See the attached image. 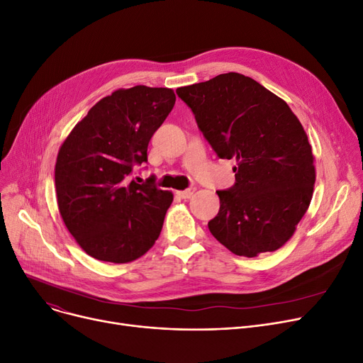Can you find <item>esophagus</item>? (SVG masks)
I'll return each instance as SVG.
<instances>
[{
	"label": "esophagus",
	"instance_id": "34e87169",
	"mask_svg": "<svg viewBox=\"0 0 363 363\" xmlns=\"http://www.w3.org/2000/svg\"><path fill=\"white\" fill-rule=\"evenodd\" d=\"M195 194V187H187L186 191H180V192H177V195L180 196V198H183V199H189V198H192V195Z\"/></svg>",
	"mask_w": 363,
	"mask_h": 363
}]
</instances>
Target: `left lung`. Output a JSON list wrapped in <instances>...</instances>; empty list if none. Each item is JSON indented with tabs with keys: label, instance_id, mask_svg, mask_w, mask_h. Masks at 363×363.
<instances>
[{
	"label": "left lung",
	"instance_id": "8db88e82",
	"mask_svg": "<svg viewBox=\"0 0 363 363\" xmlns=\"http://www.w3.org/2000/svg\"><path fill=\"white\" fill-rule=\"evenodd\" d=\"M198 128L221 160H236L235 184L217 191L213 236L236 255L276 251L296 232L313 195L307 134L286 103L236 72L180 87Z\"/></svg>",
	"mask_w": 363,
	"mask_h": 363
}]
</instances>
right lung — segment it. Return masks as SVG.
<instances>
[{
    "instance_id": "obj_1",
    "label": "right lung",
    "mask_w": 363,
    "mask_h": 363,
    "mask_svg": "<svg viewBox=\"0 0 363 363\" xmlns=\"http://www.w3.org/2000/svg\"><path fill=\"white\" fill-rule=\"evenodd\" d=\"M171 89L135 85L103 97L60 146L56 196L79 247L100 262L128 263L158 239L172 194L155 177L133 179L147 162V145L172 106Z\"/></svg>"
}]
</instances>
